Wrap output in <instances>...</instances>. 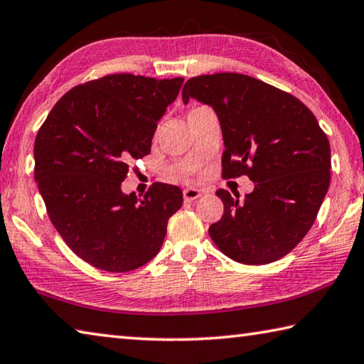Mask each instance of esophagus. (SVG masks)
Wrapping results in <instances>:
<instances>
[{"label": "esophagus", "instance_id": "1", "mask_svg": "<svg viewBox=\"0 0 364 364\" xmlns=\"http://www.w3.org/2000/svg\"><path fill=\"white\" fill-rule=\"evenodd\" d=\"M201 196V192L198 188H186L183 190V200L187 203H192L195 200H198Z\"/></svg>", "mask_w": 364, "mask_h": 364}]
</instances>
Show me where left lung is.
<instances>
[{
  "mask_svg": "<svg viewBox=\"0 0 364 364\" xmlns=\"http://www.w3.org/2000/svg\"><path fill=\"white\" fill-rule=\"evenodd\" d=\"M218 113L225 150L222 177L256 183L241 201L215 192L224 215L209 227L215 246L237 262L265 265L284 257L314 225L331 181V146L307 105L289 92L241 73L190 78L182 89Z\"/></svg>",
  "mask_w": 364,
  "mask_h": 364,
  "instance_id": "8db88e82",
  "label": "left lung"
}]
</instances>
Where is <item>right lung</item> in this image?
I'll return each mask as SVG.
<instances>
[{
	"label": "right lung",
	"mask_w": 364,
	"mask_h": 364,
	"mask_svg": "<svg viewBox=\"0 0 364 364\" xmlns=\"http://www.w3.org/2000/svg\"><path fill=\"white\" fill-rule=\"evenodd\" d=\"M183 78L112 73L70 89L35 139V181L50 222L76 256L105 272H131L161 247L182 190L155 182L124 195L132 159L144 158Z\"/></svg>",
	"instance_id": "add662e5"
}]
</instances>
